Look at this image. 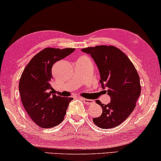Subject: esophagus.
Listing matches in <instances>:
<instances>
[{"instance_id":"esophagus-1","label":"esophagus","mask_w":161,"mask_h":161,"mask_svg":"<svg viewBox=\"0 0 161 161\" xmlns=\"http://www.w3.org/2000/svg\"><path fill=\"white\" fill-rule=\"evenodd\" d=\"M81 100H82L84 103L87 105H91L92 103H94V101L92 100H89V99H85V98H81Z\"/></svg>"}]
</instances>
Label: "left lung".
I'll return each instance as SVG.
<instances>
[{
	"mask_svg": "<svg viewBox=\"0 0 161 161\" xmlns=\"http://www.w3.org/2000/svg\"><path fill=\"white\" fill-rule=\"evenodd\" d=\"M91 55L100 74L102 87L111 97V102L102 107V114L93 122L103 129L113 128L124 122L136 107L141 94L140 78L128 57L114 46L100 45L81 49Z\"/></svg>",
	"mask_w": 161,
	"mask_h": 161,
	"instance_id": "8db88e82",
	"label": "left lung"
}]
</instances>
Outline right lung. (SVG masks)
<instances>
[{"label": "right lung", "instance_id": "right-lung-1", "mask_svg": "<svg viewBox=\"0 0 161 161\" xmlns=\"http://www.w3.org/2000/svg\"><path fill=\"white\" fill-rule=\"evenodd\" d=\"M74 50L75 48H45L33 57L22 73L19 83L22 103L39 127H55L64 119L72 98L52 94V67Z\"/></svg>", "mask_w": 161, "mask_h": 161}]
</instances>
